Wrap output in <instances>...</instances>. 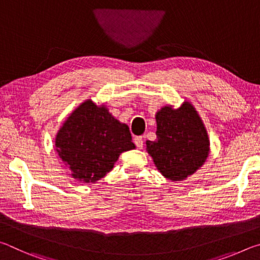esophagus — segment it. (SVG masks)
<instances>
[{"label":"esophagus","mask_w":260,"mask_h":260,"mask_svg":"<svg viewBox=\"0 0 260 260\" xmlns=\"http://www.w3.org/2000/svg\"><path fill=\"white\" fill-rule=\"evenodd\" d=\"M134 143H135V146L138 147L139 149H141L143 147V138L142 136H135L134 138Z\"/></svg>","instance_id":"34e87169"}]
</instances>
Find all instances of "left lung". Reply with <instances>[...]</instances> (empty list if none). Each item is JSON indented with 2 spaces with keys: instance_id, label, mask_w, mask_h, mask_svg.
<instances>
[{
  "instance_id": "8db88e82",
  "label": "left lung",
  "mask_w": 260,
  "mask_h": 260,
  "mask_svg": "<svg viewBox=\"0 0 260 260\" xmlns=\"http://www.w3.org/2000/svg\"><path fill=\"white\" fill-rule=\"evenodd\" d=\"M156 121L157 140L147 141V151L165 178L184 180L209 156L210 141L203 121L189 102L179 109L161 108Z\"/></svg>"
}]
</instances>
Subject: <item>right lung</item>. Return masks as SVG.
Instances as JSON below:
<instances>
[{
    "instance_id": "1",
    "label": "right lung",
    "mask_w": 260,
    "mask_h": 260,
    "mask_svg": "<svg viewBox=\"0 0 260 260\" xmlns=\"http://www.w3.org/2000/svg\"><path fill=\"white\" fill-rule=\"evenodd\" d=\"M56 150L71 175L93 183L113 169L121 152L134 149L128 126L88 100L71 113L56 135Z\"/></svg>"
}]
</instances>
